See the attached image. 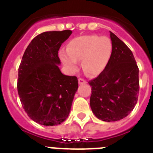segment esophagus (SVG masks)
<instances>
[{
    "mask_svg": "<svg viewBox=\"0 0 153 153\" xmlns=\"http://www.w3.org/2000/svg\"><path fill=\"white\" fill-rule=\"evenodd\" d=\"M79 83L80 84V85H81V84H86V81L85 80V79H81V78H80V79H79Z\"/></svg>",
    "mask_w": 153,
    "mask_h": 153,
    "instance_id": "esophagus-1",
    "label": "esophagus"
}]
</instances>
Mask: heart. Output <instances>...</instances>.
<instances>
[{
	"mask_svg": "<svg viewBox=\"0 0 153 153\" xmlns=\"http://www.w3.org/2000/svg\"><path fill=\"white\" fill-rule=\"evenodd\" d=\"M113 43L107 36L85 35L70 40L67 50L59 51L61 61L70 70L75 71L78 61L89 75H98L106 67L113 54Z\"/></svg>",
	"mask_w": 153,
	"mask_h": 153,
	"instance_id": "1",
	"label": "heart"
}]
</instances>
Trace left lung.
Instances as JSON below:
<instances>
[{
	"instance_id": "8db88e82",
	"label": "left lung",
	"mask_w": 153,
	"mask_h": 153,
	"mask_svg": "<svg viewBox=\"0 0 153 153\" xmlns=\"http://www.w3.org/2000/svg\"><path fill=\"white\" fill-rule=\"evenodd\" d=\"M110 33L113 54L106 67L89 82L91 109L103 121H117L130 114L139 94V69L133 52L116 35Z\"/></svg>"
}]
</instances>
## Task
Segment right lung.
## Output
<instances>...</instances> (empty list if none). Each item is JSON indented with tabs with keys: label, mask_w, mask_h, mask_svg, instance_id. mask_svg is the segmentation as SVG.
Here are the masks:
<instances>
[{
	"label": "right lung",
	"mask_w": 153,
	"mask_h": 153,
	"mask_svg": "<svg viewBox=\"0 0 153 153\" xmlns=\"http://www.w3.org/2000/svg\"><path fill=\"white\" fill-rule=\"evenodd\" d=\"M72 31L45 32L32 39L18 69L17 91L30 118L44 126H57L67 118L79 83L58 65V51Z\"/></svg>",
	"instance_id": "right-lung-1"
}]
</instances>
